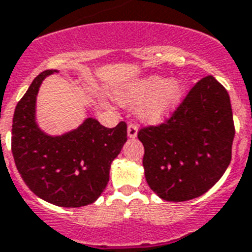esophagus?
Masks as SVG:
<instances>
[{
    "label": "esophagus",
    "instance_id": "34e87169",
    "mask_svg": "<svg viewBox=\"0 0 252 252\" xmlns=\"http://www.w3.org/2000/svg\"><path fill=\"white\" fill-rule=\"evenodd\" d=\"M127 135H128V138L131 139L136 138V136H138V126H136L135 124H128Z\"/></svg>",
    "mask_w": 252,
    "mask_h": 252
}]
</instances>
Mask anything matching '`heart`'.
<instances>
[{
    "label": "heart",
    "instance_id": "heart-1",
    "mask_svg": "<svg viewBox=\"0 0 252 252\" xmlns=\"http://www.w3.org/2000/svg\"><path fill=\"white\" fill-rule=\"evenodd\" d=\"M120 103L139 109L144 121L158 124L167 120L182 104L186 85L180 78H165L151 74L118 91Z\"/></svg>",
    "mask_w": 252,
    "mask_h": 252
}]
</instances>
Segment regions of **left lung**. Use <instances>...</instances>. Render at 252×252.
I'll return each mask as SVG.
<instances>
[{"instance_id": "8db88e82", "label": "left lung", "mask_w": 252, "mask_h": 252, "mask_svg": "<svg viewBox=\"0 0 252 252\" xmlns=\"http://www.w3.org/2000/svg\"><path fill=\"white\" fill-rule=\"evenodd\" d=\"M143 166L159 198L183 202L202 196L232 159L234 124L228 91L213 76L199 80L165 124L141 128Z\"/></svg>"}]
</instances>
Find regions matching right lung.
Returning a JSON list of instances; mask_svg holds the SVG:
<instances>
[{
	"instance_id": "obj_1",
	"label": "right lung",
	"mask_w": 252,
	"mask_h": 252,
	"mask_svg": "<svg viewBox=\"0 0 252 252\" xmlns=\"http://www.w3.org/2000/svg\"><path fill=\"white\" fill-rule=\"evenodd\" d=\"M58 72L39 73L16 105L11 152L19 174L37 197L81 207L95 202L107 187L111 163L127 140V125L108 128L89 117L63 135L43 132L36 122L37 95L42 81Z\"/></svg>"
}]
</instances>
